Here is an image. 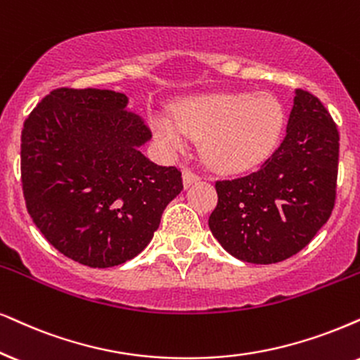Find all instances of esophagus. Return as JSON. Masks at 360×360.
I'll return each mask as SVG.
<instances>
[{
	"mask_svg": "<svg viewBox=\"0 0 360 360\" xmlns=\"http://www.w3.org/2000/svg\"><path fill=\"white\" fill-rule=\"evenodd\" d=\"M199 179H201V177H199V174H195L194 171L183 169V184H184V188H189L191 184L198 183Z\"/></svg>",
	"mask_w": 360,
	"mask_h": 360,
	"instance_id": "esophagus-1",
	"label": "esophagus"
}]
</instances>
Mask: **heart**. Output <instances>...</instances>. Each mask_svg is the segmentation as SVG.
<instances>
[{
  "instance_id": "obj_1",
  "label": "heart",
  "mask_w": 360,
  "mask_h": 360,
  "mask_svg": "<svg viewBox=\"0 0 360 360\" xmlns=\"http://www.w3.org/2000/svg\"><path fill=\"white\" fill-rule=\"evenodd\" d=\"M172 117L151 120L162 146L179 153L188 138H206L207 161L216 169L239 172L269 154L279 138L284 109L269 93H222L179 103Z\"/></svg>"
}]
</instances>
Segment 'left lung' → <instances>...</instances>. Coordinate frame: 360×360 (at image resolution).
Instances as JSON below:
<instances>
[{
  "label": "left lung",
  "instance_id": "1",
  "mask_svg": "<svg viewBox=\"0 0 360 360\" xmlns=\"http://www.w3.org/2000/svg\"><path fill=\"white\" fill-rule=\"evenodd\" d=\"M338 166V126L314 94L295 89L284 139L261 169L216 183L209 229L240 261H284L306 248L330 217Z\"/></svg>",
  "mask_w": 360,
  "mask_h": 360
}]
</instances>
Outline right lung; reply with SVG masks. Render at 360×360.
Segmentation results:
<instances>
[{
  "mask_svg": "<svg viewBox=\"0 0 360 360\" xmlns=\"http://www.w3.org/2000/svg\"><path fill=\"white\" fill-rule=\"evenodd\" d=\"M151 131L111 89L51 91L21 133V183L31 219L72 261L112 267L151 243L183 191L181 171L139 151Z\"/></svg>",
  "mask_w": 360,
  "mask_h": 360,
  "instance_id": "obj_1",
  "label": "right lung"
}]
</instances>
